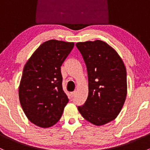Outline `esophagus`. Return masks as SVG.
Returning <instances> with one entry per match:
<instances>
[{
  "label": "esophagus",
  "mask_w": 150,
  "mask_h": 150,
  "mask_svg": "<svg viewBox=\"0 0 150 150\" xmlns=\"http://www.w3.org/2000/svg\"><path fill=\"white\" fill-rule=\"evenodd\" d=\"M75 94H76V91H75L72 92V93H70V95H71V97H74V96H75Z\"/></svg>",
  "instance_id": "esophagus-1"
}]
</instances>
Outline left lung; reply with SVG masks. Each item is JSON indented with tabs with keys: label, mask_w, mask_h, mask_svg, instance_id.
Returning <instances> with one entry per match:
<instances>
[{
	"label": "left lung",
	"mask_w": 150,
	"mask_h": 150,
	"mask_svg": "<svg viewBox=\"0 0 150 150\" xmlns=\"http://www.w3.org/2000/svg\"><path fill=\"white\" fill-rule=\"evenodd\" d=\"M87 68L88 95L78 106L81 115L102 125L116 118L127 94L126 69L115 50L102 40L77 43Z\"/></svg>",
	"instance_id": "8db88e82"
}]
</instances>
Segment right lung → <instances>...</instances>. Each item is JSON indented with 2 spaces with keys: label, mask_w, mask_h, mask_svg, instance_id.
<instances>
[{
  "label": "right lung",
  "mask_w": 150,
  "mask_h": 150,
  "mask_svg": "<svg viewBox=\"0 0 150 150\" xmlns=\"http://www.w3.org/2000/svg\"><path fill=\"white\" fill-rule=\"evenodd\" d=\"M73 47L74 43L48 40L25 65L19 101L28 120L38 126L48 128L57 123L69 102L62 88L61 66Z\"/></svg>",
  "instance_id": "obj_1"
}]
</instances>
